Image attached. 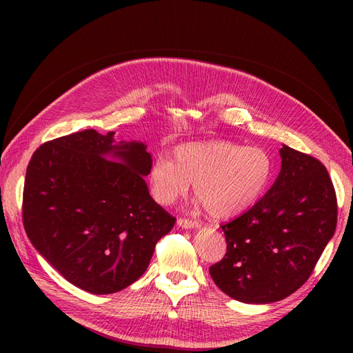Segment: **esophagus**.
I'll return each instance as SVG.
<instances>
[{"instance_id": "esophagus-1", "label": "esophagus", "mask_w": 353, "mask_h": 353, "mask_svg": "<svg viewBox=\"0 0 353 353\" xmlns=\"http://www.w3.org/2000/svg\"><path fill=\"white\" fill-rule=\"evenodd\" d=\"M176 223H178V225H179L181 228H185V230H190V228H197V227H199V221L187 219V218H178Z\"/></svg>"}]
</instances>
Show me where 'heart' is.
I'll use <instances>...</instances> for the list:
<instances>
[{"label":"heart","instance_id":"1","mask_svg":"<svg viewBox=\"0 0 353 353\" xmlns=\"http://www.w3.org/2000/svg\"><path fill=\"white\" fill-rule=\"evenodd\" d=\"M272 170V157L262 147L225 140L187 143L175 148L174 160H154L150 184L160 205H170L194 183V193L210 215L228 218L249 209L263 194Z\"/></svg>","mask_w":353,"mask_h":353}]
</instances>
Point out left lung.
Returning a JSON list of instances; mask_svg holds the SVG:
<instances>
[{"mask_svg":"<svg viewBox=\"0 0 353 353\" xmlns=\"http://www.w3.org/2000/svg\"><path fill=\"white\" fill-rule=\"evenodd\" d=\"M281 170L262 199L222 225L227 253L212 280L243 303L290 296L312 274L337 225V197L325 166L288 145Z\"/></svg>","mask_w":353,"mask_h":353,"instance_id":"obj_1","label":"left lung"}]
</instances>
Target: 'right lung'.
Instances as JSON below:
<instances>
[{
	"mask_svg": "<svg viewBox=\"0 0 353 353\" xmlns=\"http://www.w3.org/2000/svg\"><path fill=\"white\" fill-rule=\"evenodd\" d=\"M85 130L44 143L23 187V227L52 268L82 290L110 294L145 272L175 218L152 199L143 143ZM112 154L120 160L103 159Z\"/></svg>",
	"mask_w": 353,
	"mask_h": 353,
	"instance_id": "add662e5",
	"label": "right lung"
}]
</instances>
